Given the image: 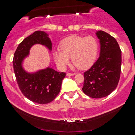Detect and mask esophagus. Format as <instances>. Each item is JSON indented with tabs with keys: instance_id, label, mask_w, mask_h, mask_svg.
Listing matches in <instances>:
<instances>
[{
	"instance_id": "obj_1",
	"label": "esophagus",
	"mask_w": 135,
	"mask_h": 135,
	"mask_svg": "<svg viewBox=\"0 0 135 135\" xmlns=\"http://www.w3.org/2000/svg\"><path fill=\"white\" fill-rule=\"evenodd\" d=\"M75 73H67V74H66V75L67 76H74V75H75Z\"/></svg>"
}]
</instances>
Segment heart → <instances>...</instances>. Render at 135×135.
I'll use <instances>...</instances> for the list:
<instances>
[{"mask_svg": "<svg viewBox=\"0 0 135 135\" xmlns=\"http://www.w3.org/2000/svg\"><path fill=\"white\" fill-rule=\"evenodd\" d=\"M99 51V43L93 36L73 35L64 39L60 49L53 52L55 62L59 67L65 69L72 57L73 64L80 69H85L95 62Z\"/></svg>", "mask_w": 135, "mask_h": 135, "instance_id": "heart-1", "label": "heart"}]
</instances>
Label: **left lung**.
<instances>
[{"label":"left lung","mask_w":135,"mask_h":135,"mask_svg":"<svg viewBox=\"0 0 135 135\" xmlns=\"http://www.w3.org/2000/svg\"><path fill=\"white\" fill-rule=\"evenodd\" d=\"M100 40L99 59L84 74L82 90L88 96L99 99L110 95L119 82L122 66V51L115 38L103 31L96 32Z\"/></svg>","instance_id":"1"}]
</instances>
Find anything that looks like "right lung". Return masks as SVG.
Segmentation results:
<instances>
[{"label":"right lung","instance_id":"obj_1","mask_svg":"<svg viewBox=\"0 0 135 135\" xmlns=\"http://www.w3.org/2000/svg\"><path fill=\"white\" fill-rule=\"evenodd\" d=\"M36 44L44 45L50 50L52 48L48 35L44 31H35L25 38L16 49L13 59V70L24 96L34 103L45 104L51 103L59 93L66 74L50 67L35 73H28L23 69V61L28 55L31 47Z\"/></svg>","mask_w":135,"mask_h":135}]
</instances>
